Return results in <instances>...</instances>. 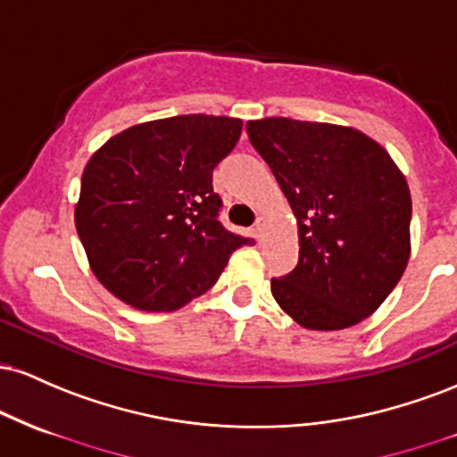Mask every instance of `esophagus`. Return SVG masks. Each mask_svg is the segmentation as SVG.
<instances>
[{
  "mask_svg": "<svg viewBox=\"0 0 457 457\" xmlns=\"http://www.w3.org/2000/svg\"><path fill=\"white\" fill-rule=\"evenodd\" d=\"M253 232H255V236H258V240H262V236H264V232H266V219L264 217H258Z\"/></svg>",
  "mask_w": 457,
  "mask_h": 457,
  "instance_id": "1",
  "label": "esophagus"
}]
</instances>
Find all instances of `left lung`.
Masks as SVG:
<instances>
[{
    "mask_svg": "<svg viewBox=\"0 0 457 457\" xmlns=\"http://www.w3.org/2000/svg\"><path fill=\"white\" fill-rule=\"evenodd\" d=\"M298 223V264L270 292L312 330L359 324L411 258L408 182L378 141L353 127L264 118L246 122Z\"/></svg>",
    "mask_w": 457,
    "mask_h": 457,
    "instance_id": "obj_1",
    "label": "left lung"
}]
</instances>
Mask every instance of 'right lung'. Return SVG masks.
Listing matches in <instances>:
<instances>
[{"instance_id":"1","label":"right lung","mask_w":457,"mask_h":457,"mask_svg":"<svg viewBox=\"0 0 457 457\" xmlns=\"http://www.w3.org/2000/svg\"><path fill=\"white\" fill-rule=\"evenodd\" d=\"M243 120L188 113L135 124L87 161L77 234L96 279L141 312H174L217 283L229 255L253 245L219 221L212 170Z\"/></svg>"}]
</instances>
